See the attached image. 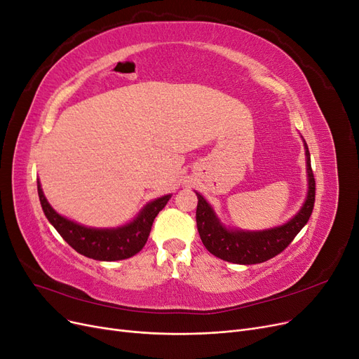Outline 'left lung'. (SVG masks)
<instances>
[{
	"label": "left lung",
	"instance_id": "1",
	"mask_svg": "<svg viewBox=\"0 0 359 359\" xmlns=\"http://www.w3.org/2000/svg\"><path fill=\"white\" fill-rule=\"evenodd\" d=\"M306 149L309 191L301 210L289 222L265 231H243L226 227L215 215L212 206L206 202L201 193L198 194L196 223L201 240L208 252L217 257L232 264L253 265L277 256L292 243L304 226L307 224L314 206L316 182L310 165V153L306 140L302 139Z\"/></svg>",
	"mask_w": 359,
	"mask_h": 359
}]
</instances>
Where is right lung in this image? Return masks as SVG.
<instances>
[{"instance_id": "add662e5", "label": "right lung", "mask_w": 359, "mask_h": 359, "mask_svg": "<svg viewBox=\"0 0 359 359\" xmlns=\"http://www.w3.org/2000/svg\"><path fill=\"white\" fill-rule=\"evenodd\" d=\"M37 191L43 212H45L49 223L62 236V240L78 253L90 259L104 260V262L128 259L139 253L148 240L151 226H153L157 214L165 208V205L172 196V194H166V196L148 202L135 219L124 226L102 229V227L79 224L58 214L45 198L39 180Z\"/></svg>"}]
</instances>
